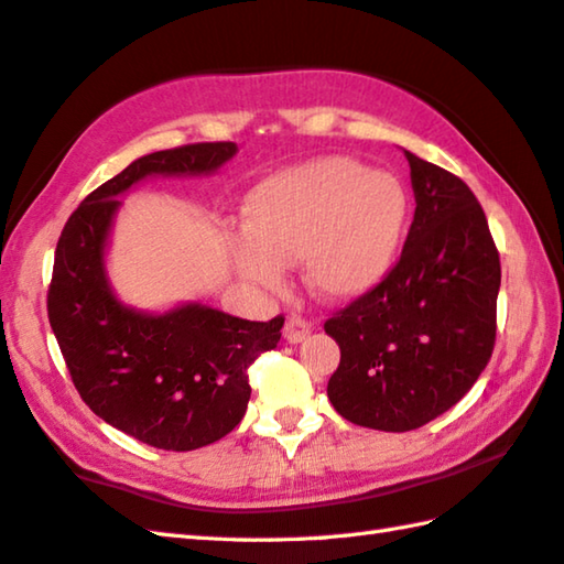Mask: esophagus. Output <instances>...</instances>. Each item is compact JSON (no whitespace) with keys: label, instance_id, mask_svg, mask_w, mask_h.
Instances as JSON below:
<instances>
[{"label":"esophagus","instance_id":"34e87169","mask_svg":"<svg viewBox=\"0 0 564 564\" xmlns=\"http://www.w3.org/2000/svg\"><path fill=\"white\" fill-rule=\"evenodd\" d=\"M310 332H313V325H310L307 319L303 317H289L285 319V327H283V337L289 344H301L310 337Z\"/></svg>","mask_w":564,"mask_h":564}]
</instances>
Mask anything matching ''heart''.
I'll return each instance as SVG.
<instances>
[{"instance_id":"heart-1","label":"heart","mask_w":564,"mask_h":564,"mask_svg":"<svg viewBox=\"0 0 564 564\" xmlns=\"http://www.w3.org/2000/svg\"><path fill=\"white\" fill-rule=\"evenodd\" d=\"M245 220L232 254L251 281L279 289L281 267L303 261L310 291L327 303H349L390 275L410 196L392 174L327 154L263 178L247 196Z\"/></svg>"}]
</instances>
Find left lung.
I'll return each instance as SVG.
<instances>
[{
  "mask_svg": "<svg viewBox=\"0 0 564 564\" xmlns=\"http://www.w3.org/2000/svg\"><path fill=\"white\" fill-rule=\"evenodd\" d=\"M414 220L376 291L325 322L341 361L329 402L351 424L412 431L480 378L497 337L499 251L463 178L410 150Z\"/></svg>",
  "mask_w": 564,
  "mask_h": 564,
  "instance_id": "obj_1",
  "label": "left lung"
}]
</instances>
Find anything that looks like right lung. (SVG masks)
Segmentation results:
<instances>
[{
	"mask_svg": "<svg viewBox=\"0 0 564 564\" xmlns=\"http://www.w3.org/2000/svg\"><path fill=\"white\" fill-rule=\"evenodd\" d=\"M235 154V142L145 154L91 191L57 239L47 319L72 382L106 424L154 448L194 451L242 422L247 368L275 349L283 317L249 322L200 303L158 315L118 301L106 275L118 196L148 176L213 174Z\"/></svg>",
	"mask_w": 564,
	"mask_h": 564,
	"instance_id": "right-lung-1",
	"label": "right lung"
}]
</instances>
